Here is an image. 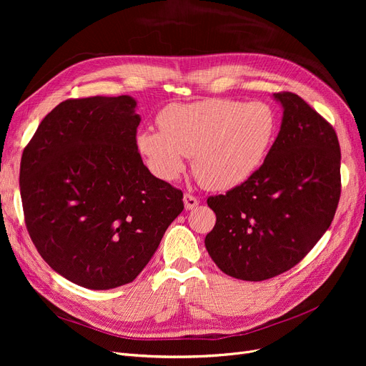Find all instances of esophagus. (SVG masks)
<instances>
[{
    "label": "esophagus",
    "mask_w": 366,
    "mask_h": 366,
    "mask_svg": "<svg viewBox=\"0 0 366 366\" xmlns=\"http://www.w3.org/2000/svg\"><path fill=\"white\" fill-rule=\"evenodd\" d=\"M197 204H199V199H197V197L191 196V194H188V193L184 194V206H185L187 210L194 209Z\"/></svg>",
    "instance_id": "esophagus-1"
}]
</instances>
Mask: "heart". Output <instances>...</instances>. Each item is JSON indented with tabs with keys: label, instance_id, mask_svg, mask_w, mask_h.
<instances>
[{
	"label": "heart",
	"instance_id": "b5f03b06",
	"mask_svg": "<svg viewBox=\"0 0 366 366\" xmlns=\"http://www.w3.org/2000/svg\"><path fill=\"white\" fill-rule=\"evenodd\" d=\"M160 130L142 129L134 144L159 179L175 181L193 156L199 182L217 191L251 179L264 164L279 130L276 109L265 102L204 99L172 104L157 117Z\"/></svg>",
	"mask_w": 366,
	"mask_h": 366
}]
</instances>
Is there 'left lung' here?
<instances>
[{
	"label": "left lung",
	"mask_w": 366,
	"mask_h": 366,
	"mask_svg": "<svg viewBox=\"0 0 366 366\" xmlns=\"http://www.w3.org/2000/svg\"><path fill=\"white\" fill-rule=\"evenodd\" d=\"M283 115L277 138L255 175L207 199L217 224L204 244L221 270L261 282L309 254L330 228L341 193L337 133L298 94L274 93Z\"/></svg>",
	"instance_id": "left-lung-1"
}]
</instances>
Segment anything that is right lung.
<instances>
[{
    "instance_id": "obj_1",
    "label": "right lung",
    "mask_w": 366,
    "mask_h": 366,
    "mask_svg": "<svg viewBox=\"0 0 366 366\" xmlns=\"http://www.w3.org/2000/svg\"><path fill=\"white\" fill-rule=\"evenodd\" d=\"M137 101L61 102L21 162L29 236L43 259L94 291L133 282L184 209L182 191L151 175L137 149Z\"/></svg>"
}]
</instances>
